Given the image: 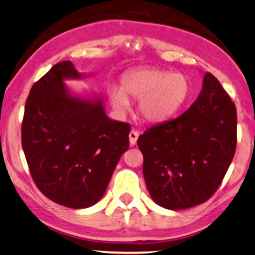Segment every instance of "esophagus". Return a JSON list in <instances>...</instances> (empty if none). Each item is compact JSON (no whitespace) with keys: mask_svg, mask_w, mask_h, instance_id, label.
Instances as JSON below:
<instances>
[{"mask_svg":"<svg viewBox=\"0 0 255 255\" xmlns=\"http://www.w3.org/2000/svg\"><path fill=\"white\" fill-rule=\"evenodd\" d=\"M138 131L136 130H131L129 132V143H130V145H135L136 142H137V138H138Z\"/></svg>","mask_w":255,"mask_h":255,"instance_id":"1","label":"esophagus"}]
</instances>
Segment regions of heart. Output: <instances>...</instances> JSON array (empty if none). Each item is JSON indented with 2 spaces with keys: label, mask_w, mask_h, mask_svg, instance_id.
<instances>
[{
  "label": "heart",
  "mask_w": 255,
  "mask_h": 255,
  "mask_svg": "<svg viewBox=\"0 0 255 255\" xmlns=\"http://www.w3.org/2000/svg\"><path fill=\"white\" fill-rule=\"evenodd\" d=\"M191 95L185 75L158 68H139L125 74L121 88L112 87L110 100L119 112L129 107L128 97L138 99V113L149 123L171 119L182 109Z\"/></svg>",
  "instance_id": "heart-1"
}]
</instances>
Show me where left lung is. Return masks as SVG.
Returning a JSON list of instances; mask_svg holds the SVG:
<instances>
[{
	"label": "left lung",
	"instance_id": "obj_1",
	"mask_svg": "<svg viewBox=\"0 0 255 255\" xmlns=\"http://www.w3.org/2000/svg\"><path fill=\"white\" fill-rule=\"evenodd\" d=\"M137 145L151 199L171 210L198 206L216 192L235 156V104L206 73L195 103L177 119L146 129Z\"/></svg>",
	"mask_w": 255,
	"mask_h": 255
}]
</instances>
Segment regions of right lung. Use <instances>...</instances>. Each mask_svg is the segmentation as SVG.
<instances>
[{"label":"right lung","mask_w":255,"mask_h":255,"mask_svg":"<svg viewBox=\"0 0 255 255\" xmlns=\"http://www.w3.org/2000/svg\"><path fill=\"white\" fill-rule=\"evenodd\" d=\"M85 76L70 61L53 66L31 88L21 124V146L35 185L73 209L103 198L129 148L130 126L106 116L102 97L74 95L64 84Z\"/></svg>","instance_id":"obj_1"}]
</instances>
